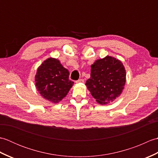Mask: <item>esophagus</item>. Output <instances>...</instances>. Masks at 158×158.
Here are the masks:
<instances>
[{"label":"esophagus","instance_id":"34e87169","mask_svg":"<svg viewBox=\"0 0 158 158\" xmlns=\"http://www.w3.org/2000/svg\"><path fill=\"white\" fill-rule=\"evenodd\" d=\"M83 82H84V80H83V79H79V80H77V81H76V83H83Z\"/></svg>","mask_w":158,"mask_h":158}]
</instances>
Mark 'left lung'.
Returning <instances> with one entry per match:
<instances>
[{
    "label": "left lung",
    "mask_w": 158,
    "mask_h": 158,
    "mask_svg": "<svg viewBox=\"0 0 158 158\" xmlns=\"http://www.w3.org/2000/svg\"><path fill=\"white\" fill-rule=\"evenodd\" d=\"M126 73L122 62L111 56L96 60L91 65L90 78L85 85L92 96L100 105L114 101L122 94Z\"/></svg>",
    "instance_id": "left-lung-1"
}]
</instances>
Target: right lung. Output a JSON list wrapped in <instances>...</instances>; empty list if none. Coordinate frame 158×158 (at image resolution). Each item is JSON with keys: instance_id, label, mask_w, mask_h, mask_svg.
Here are the masks:
<instances>
[{"instance_id": "right-lung-1", "label": "right lung", "mask_w": 158, "mask_h": 158, "mask_svg": "<svg viewBox=\"0 0 158 158\" xmlns=\"http://www.w3.org/2000/svg\"><path fill=\"white\" fill-rule=\"evenodd\" d=\"M69 70L56 58L45 60L36 70L35 86L41 96L53 103H58L69 93L73 81Z\"/></svg>"}]
</instances>
